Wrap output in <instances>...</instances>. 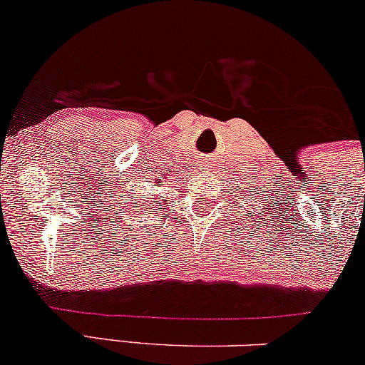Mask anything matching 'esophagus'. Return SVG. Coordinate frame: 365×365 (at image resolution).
Here are the masks:
<instances>
[{
	"instance_id": "1",
	"label": "esophagus",
	"mask_w": 365,
	"mask_h": 365,
	"mask_svg": "<svg viewBox=\"0 0 365 365\" xmlns=\"http://www.w3.org/2000/svg\"><path fill=\"white\" fill-rule=\"evenodd\" d=\"M200 168L203 169V170H206V173H208V170H213L215 169V162L211 160V159H203V160H200Z\"/></svg>"
}]
</instances>
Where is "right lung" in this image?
Wrapping results in <instances>:
<instances>
[{
  "instance_id": "right-lung-1",
  "label": "right lung",
  "mask_w": 365,
  "mask_h": 365,
  "mask_svg": "<svg viewBox=\"0 0 365 365\" xmlns=\"http://www.w3.org/2000/svg\"><path fill=\"white\" fill-rule=\"evenodd\" d=\"M155 182H157V184H162V182H164V178L157 179ZM140 200H142V201H140V206H150V208H155V206H160V208H162V203H165L164 200H160L159 195H154V192H152V197L142 196ZM133 203H137V201H133Z\"/></svg>"
}]
</instances>
